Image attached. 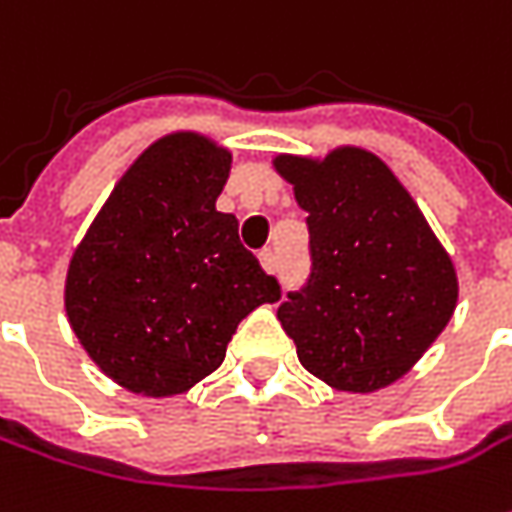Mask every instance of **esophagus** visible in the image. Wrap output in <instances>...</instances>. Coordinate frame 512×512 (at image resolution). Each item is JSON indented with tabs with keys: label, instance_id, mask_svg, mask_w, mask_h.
Wrapping results in <instances>:
<instances>
[{
	"label": "esophagus",
	"instance_id": "34e87169",
	"mask_svg": "<svg viewBox=\"0 0 512 512\" xmlns=\"http://www.w3.org/2000/svg\"><path fill=\"white\" fill-rule=\"evenodd\" d=\"M257 260H260V266H263V272L272 274L274 269H277V257H274L272 249H263V252L257 255Z\"/></svg>",
	"mask_w": 512,
	"mask_h": 512
}]
</instances>
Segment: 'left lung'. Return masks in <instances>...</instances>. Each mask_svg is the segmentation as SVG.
Returning <instances> with one entry per match:
<instances>
[{
	"label": "left lung",
	"mask_w": 512,
	"mask_h": 512,
	"mask_svg": "<svg viewBox=\"0 0 512 512\" xmlns=\"http://www.w3.org/2000/svg\"><path fill=\"white\" fill-rule=\"evenodd\" d=\"M309 215L311 277L277 309L303 368L334 391L405 377L445 331L459 277L419 203L379 155L354 144L272 158Z\"/></svg>",
	"instance_id": "left-lung-1"
}]
</instances>
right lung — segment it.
Segmentation results:
<instances>
[{
	"instance_id": "right-lung-1",
	"label": "right lung",
	"mask_w": 512,
	"mask_h": 512,
	"mask_svg": "<svg viewBox=\"0 0 512 512\" xmlns=\"http://www.w3.org/2000/svg\"><path fill=\"white\" fill-rule=\"evenodd\" d=\"M232 152L161 135L118 178L64 277V311L87 357L138 397H178L221 368L238 323L277 303V280L215 209Z\"/></svg>"
}]
</instances>
